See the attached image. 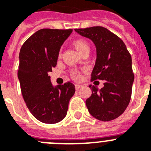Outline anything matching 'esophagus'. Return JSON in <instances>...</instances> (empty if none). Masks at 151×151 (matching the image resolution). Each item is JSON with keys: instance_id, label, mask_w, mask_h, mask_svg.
Instances as JSON below:
<instances>
[{"instance_id": "obj_1", "label": "esophagus", "mask_w": 151, "mask_h": 151, "mask_svg": "<svg viewBox=\"0 0 151 151\" xmlns=\"http://www.w3.org/2000/svg\"><path fill=\"white\" fill-rule=\"evenodd\" d=\"M82 87H83V85H80V84H76V90H78V89L81 88Z\"/></svg>"}]
</instances>
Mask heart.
I'll list each match as a JSON object with an SVG mask.
<instances>
[{
  "label": "heart",
  "instance_id": "heart-1",
  "mask_svg": "<svg viewBox=\"0 0 151 151\" xmlns=\"http://www.w3.org/2000/svg\"><path fill=\"white\" fill-rule=\"evenodd\" d=\"M74 47H76V49L79 52V53H81V52H82L83 50H85V49L89 48L88 44L82 39H78L75 41ZM73 78H75V79H78V78H79L80 75L78 74V73H74L73 74Z\"/></svg>",
  "mask_w": 151,
  "mask_h": 151
}]
</instances>
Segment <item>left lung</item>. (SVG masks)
<instances>
[{"label": "left lung", "instance_id": "8db88e82", "mask_svg": "<svg viewBox=\"0 0 151 151\" xmlns=\"http://www.w3.org/2000/svg\"><path fill=\"white\" fill-rule=\"evenodd\" d=\"M96 47V61L91 81L105 80L104 87L89 86L92 91L86 106L92 116L106 122L122 115L130 102L134 74L132 57L123 41L102 26L75 29Z\"/></svg>", "mask_w": 151, "mask_h": 151}]
</instances>
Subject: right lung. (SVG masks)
<instances>
[{
	"label": "right lung",
	"instance_id": "1",
	"mask_svg": "<svg viewBox=\"0 0 151 151\" xmlns=\"http://www.w3.org/2000/svg\"><path fill=\"white\" fill-rule=\"evenodd\" d=\"M72 32L73 29H40L20 49L18 78L22 97L31 113L44 123L63 120L75 94L72 82L54 86L48 76L57 65L61 46Z\"/></svg>",
	"mask_w": 151,
	"mask_h": 151
}]
</instances>
